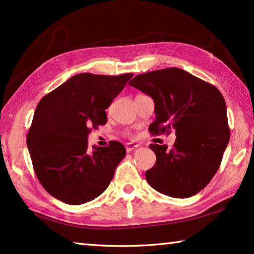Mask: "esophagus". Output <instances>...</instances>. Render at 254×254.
<instances>
[{
	"mask_svg": "<svg viewBox=\"0 0 254 254\" xmlns=\"http://www.w3.org/2000/svg\"><path fill=\"white\" fill-rule=\"evenodd\" d=\"M139 147V143H134V142H127V145H126V149H127V151L128 153V151H132L133 149H135V148H138Z\"/></svg>",
	"mask_w": 254,
	"mask_h": 254,
	"instance_id": "esophagus-1",
	"label": "esophagus"
}]
</instances>
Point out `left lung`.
<instances>
[{
	"label": "left lung",
	"instance_id": "left-lung-1",
	"mask_svg": "<svg viewBox=\"0 0 254 254\" xmlns=\"http://www.w3.org/2000/svg\"><path fill=\"white\" fill-rule=\"evenodd\" d=\"M128 84L153 98V134L176 130L172 149L151 143L156 162L146 171L155 190L176 198L194 196L220 166L230 130L224 97L214 85L180 68L137 75Z\"/></svg>",
	"mask_w": 254,
	"mask_h": 254
}]
</instances>
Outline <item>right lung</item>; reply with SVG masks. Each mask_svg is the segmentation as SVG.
I'll return each mask as SVG.
<instances>
[{
	"mask_svg": "<svg viewBox=\"0 0 254 254\" xmlns=\"http://www.w3.org/2000/svg\"><path fill=\"white\" fill-rule=\"evenodd\" d=\"M132 76L77 74L40 100L27 147L37 179L57 199L79 205L109 186L126 147L112 140L91 151L88 135L107 122L105 111Z\"/></svg>",
	"mask_w": 254,
	"mask_h": 254,
	"instance_id": "add662e5",
	"label": "right lung"
}]
</instances>
